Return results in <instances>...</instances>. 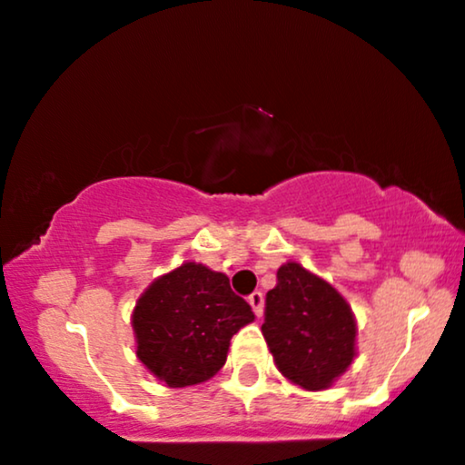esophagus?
<instances>
[{
    "mask_svg": "<svg viewBox=\"0 0 465 465\" xmlns=\"http://www.w3.org/2000/svg\"><path fill=\"white\" fill-rule=\"evenodd\" d=\"M249 304L255 311L257 317L263 315V293L262 292H252L249 296Z\"/></svg>",
    "mask_w": 465,
    "mask_h": 465,
    "instance_id": "esophagus-1",
    "label": "esophagus"
}]
</instances>
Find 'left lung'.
Masks as SVG:
<instances>
[{"mask_svg": "<svg viewBox=\"0 0 465 465\" xmlns=\"http://www.w3.org/2000/svg\"><path fill=\"white\" fill-rule=\"evenodd\" d=\"M262 332L281 375L311 392L331 389L358 354L350 302L296 262L276 270Z\"/></svg>", "mask_w": 465, "mask_h": 465, "instance_id": "obj_1", "label": "left lung"}]
</instances>
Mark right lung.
<instances>
[{"label": "right lung", "instance_id": "add662e5", "mask_svg": "<svg viewBox=\"0 0 465 465\" xmlns=\"http://www.w3.org/2000/svg\"><path fill=\"white\" fill-rule=\"evenodd\" d=\"M252 320L227 274L184 262L156 276L137 298L131 315L134 351L169 389L195 386L221 371L229 341Z\"/></svg>", "mask_w": 465, "mask_h": 465}]
</instances>
